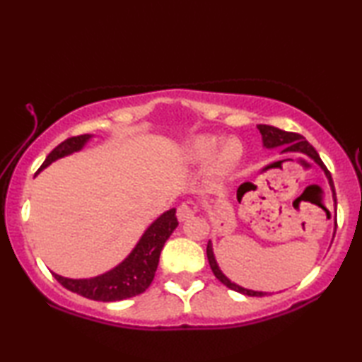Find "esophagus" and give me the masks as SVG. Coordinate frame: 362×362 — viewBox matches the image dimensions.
I'll use <instances>...</instances> for the list:
<instances>
[{"label":"esophagus","mask_w":362,"mask_h":362,"mask_svg":"<svg viewBox=\"0 0 362 362\" xmlns=\"http://www.w3.org/2000/svg\"><path fill=\"white\" fill-rule=\"evenodd\" d=\"M196 214V206L193 203H189V201H187V203H182L179 206V209H177V218L180 220V222H185V220L192 218Z\"/></svg>","instance_id":"esophagus-1"}]
</instances>
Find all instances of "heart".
Here are the masks:
<instances>
[{"instance_id": "b5f03b06", "label": "heart", "mask_w": 362, "mask_h": 362, "mask_svg": "<svg viewBox=\"0 0 362 362\" xmlns=\"http://www.w3.org/2000/svg\"><path fill=\"white\" fill-rule=\"evenodd\" d=\"M187 158L189 163L201 164V166L212 161V173L217 177H225L240 164L243 144L233 137L220 142L214 136H198L189 140Z\"/></svg>"}]
</instances>
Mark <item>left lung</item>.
Masks as SVG:
<instances>
[{"label": "left lung", "instance_id": "obj_1", "mask_svg": "<svg viewBox=\"0 0 362 362\" xmlns=\"http://www.w3.org/2000/svg\"><path fill=\"white\" fill-rule=\"evenodd\" d=\"M259 131L262 134V139H263V145L267 146V148H274V146H281L283 148V153H303L308 158L313 159V161L320 166L324 174H326L327 180H329V185L332 188V193H334V201L335 199V189H334V182H332V177H330V173L327 170V168L324 166V163L321 161L320 155H317V151L315 150V146L311 145L308 140H306L303 136H300V134L296 132H286V131H281L278 127L274 126H267V124H259ZM241 188V187H240ZM238 196H240V189H238ZM337 226V223H335ZM207 260H209V265L212 273L216 274V278L220 281V283L225 284L228 289L231 291H236V292H241L244 296H250V297H263L267 296V292H259V291H250V289H244V287L238 286L235 283H231V281L225 276V274L220 272V268L216 262V257H214L212 252V244L211 241L207 243Z\"/></svg>", "mask_w": 362, "mask_h": 362}]
</instances>
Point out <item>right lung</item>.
Instances as JSON below:
<instances>
[{
	"instance_id": "obj_1",
	"label": "right lung",
	"mask_w": 362,
	"mask_h": 362,
	"mask_svg": "<svg viewBox=\"0 0 362 362\" xmlns=\"http://www.w3.org/2000/svg\"><path fill=\"white\" fill-rule=\"evenodd\" d=\"M89 139V134H84V136L64 140L46 156L38 173L56 161V159L81 150ZM177 225H179V222H177L175 217V209H169L146 228L137 246L127 255V259L122 260L118 267L110 269L105 274L90 279H70L52 273L54 278L65 289L79 293L86 298L97 300V302H116V300L136 297L148 289V286L151 284L158 268L159 254H161L164 243L168 241V238L177 228Z\"/></svg>"
}]
</instances>
